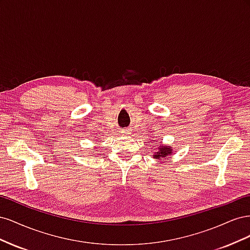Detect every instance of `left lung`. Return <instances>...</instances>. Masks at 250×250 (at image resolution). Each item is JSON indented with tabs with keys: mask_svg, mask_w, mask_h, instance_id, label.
<instances>
[{
	"mask_svg": "<svg viewBox=\"0 0 250 250\" xmlns=\"http://www.w3.org/2000/svg\"><path fill=\"white\" fill-rule=\"evenodd\" d=\"M168 155H172L171 148L163 146L162 148L161 147L158 148V151L157 152H155V155H153V156L156 158V160H164V158Z\"/></svg>",
	"mask_w": 250,
	"mask_h": 250,
	"instance_id": "1",
	"label": "left lung"
}]
</instances>
